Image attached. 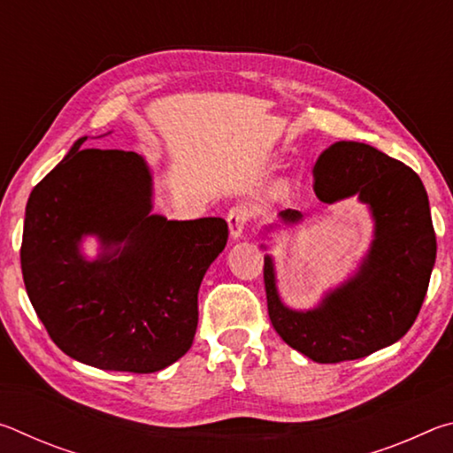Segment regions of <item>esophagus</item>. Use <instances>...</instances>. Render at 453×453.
<instances>
[{
  "mask_svg": "<svg viewBox=\"0 0 453 453\" xmlns=\"http://www.w3.org/2000/svg\"><path fill=\"white\" fill-rule=\"evenodd\" d=\"M256 218H257L256 205H251V203L234 205V208L227 211V226H229V234H232L234 240L242 237L245 227H248Z\"/></svg>",
  "mask_w": 453,
  "mask_h": 453,
  "instance_id": "1",
  "label": "esophagus"
}]
</instances>
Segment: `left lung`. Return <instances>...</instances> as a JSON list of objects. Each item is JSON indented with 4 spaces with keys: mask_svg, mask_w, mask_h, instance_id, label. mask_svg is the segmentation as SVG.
I'll return each instance as SVG.
<instances>
[{
    "mask_svg": "<svg viewBox=\"0 0 453 453\" xmlns=\"http://www.w3.org/2000/svg\"><path fill=\"white\" fill-rule=\"evenodd\" d=\"M313 175L321 202L357 196L370 205L375 240L356 278L311 311L288 310L280 302L267 256V313L288 346L318 364H340L392 346L408 334L435 264V232L419 175L372 145L334 143L319 156ZM280 216L297 221L302 213L286 210Z\"/></svg>",
    "mask_w": 453,
    "mask_h": 453,
    "instance_id": "left-lung-1",
    "label": "left lung"
}]
</instances>
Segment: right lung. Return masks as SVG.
<instances>
[{"label": "right lung", "instance_id": "obj_1", "mask_svg": "<svg viewBox=\"0 0 453 453\" xmlns=\"http://www.w3.org/2000/svg\"><path fill=\"white\" fill-rule=\"evenodd\" d=\"M88 137L27 199L21 272L53 343L99 370L151 373L186 354L197 327V291L227 243L221 218L150 216L151 175L135 151L81 150ZM106 249L79 256L81 234Z\"/></svg>", "mask_w": 453, "mask_h": 453}]
</instances>
